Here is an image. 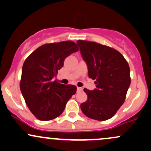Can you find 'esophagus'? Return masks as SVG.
Wrapping results in <instances>:
<instances>
[{
  "mask_svg": "<svg viewBox=\"0 0 151 151\" xmlns=\"http://www.w3.org/2000/svg\"><path fill=\"white\" fill-rule=\"evenodd\" d=\"M77 92H81V91H82V89H82V87H77Z\"/></svg>",
  "mask_w": 151,
  "mask_h": 151,
  "instance_id": "34e87169",
  "label": "esophagus"
}]
</instances>
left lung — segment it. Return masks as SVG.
Wrapping results in <instances>:
<instances>
[{"label":"left lung","mask_w":151,"mask_h":151,"mask_svg":"<svg viewBox=\"0 0 151 151\" xmlns=\"http://www.w3.org/2000/svg\"><path fill=\"white\" fill-rule=\"evenodd\" d=\"M77 43L87 65L89 77L96 80L94 90L84 89L87 100L81 104V110L89 118L107 120L125 102L130 84L128 63L113 48L89 41Z\"/></svg>","instance_id":"1"}]
</instances>
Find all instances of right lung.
I'll list each match as a JSON object with an SVG mask.
<instances>
[{"instance_id": "1", "label": "right lung", "mask_w": 151, "mask_h": 151, "mask_svg": "<svg viewBox=\"0 0 151 151\" xmlns=\"http://www.w3.org/2000/svg\"><path fill=\"white\" fill-rule=\"evenodd\" d=\"M78 50L77 44L71 41L46 44L25 60L20 89L26 105L39 120H50L60 115L77 92L76 86L60 84L53 78L64 59Z\"/></svg>"}]
</instances>
